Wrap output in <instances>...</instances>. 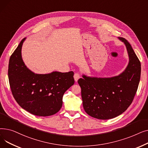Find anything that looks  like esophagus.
Wrapping results in <instances>:
<instances>
[{
	"mask_svg": "<svg viewBox=\"0 0 148 148\" xmlns=\"http://www.w3.org/2000/svg\"><path fill=\"white\" fill-rule=\"evenodd\" d=\"M80 76L79 74H78V73H75L74 75V78L75 82H77V81H78V80L80 79Z\"/></svg>",
	"mask_w": 148,
	"mask_h": 148,
	"instance_id": "obj_1",
	"label": "esophagus"
}]
</instances>
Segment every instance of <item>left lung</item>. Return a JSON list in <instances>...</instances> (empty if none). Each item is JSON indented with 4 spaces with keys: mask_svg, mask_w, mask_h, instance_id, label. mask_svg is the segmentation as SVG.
<instances>
[{
    "mask_svg": "<svg viewBox=\"0 0 148 148\" xmlns=\"http://www.w3.org/2000/svg\"><path fill=\"white\" fill-rule=\"evenodd\" d=\"M118 39L125 44L128 54L125 69L112 77L83 74L78 80L84 111L98 119H112L125 112L133 101L140 79L141 64L135 52L125 38Z\"/></svg>",
    "mask_w": 148,
    "mask_h": 148,
    "instance_id": "left-lung-1",
    "label": "left lung"
}]
</instances>
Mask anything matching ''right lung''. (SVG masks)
Listing matches in <instances>:
<instances>
[{"label":"right lung","instance_id":"add662e5","mask_svg":"<svg viewBox=\"0 0 148 148\" xmlns=\"http://www.w3.org/2000/svg\"><path fill=\"white\" fill-rule=\"evenodd\" d=\"M23 38L10 57L8 79L12 94L20 106L39 116H48L62 107L64 93L74 83V73L53 71L36 74L25 64L21 49Z\"/></svg>","mask_w":148,"mask_h":148}]
</instances>
